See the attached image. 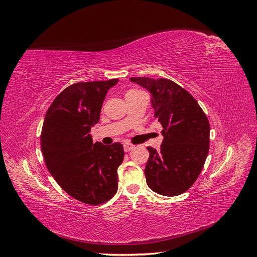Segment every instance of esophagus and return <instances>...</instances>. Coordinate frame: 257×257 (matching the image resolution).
<instances>
[{"label": "esophagus", "mask_w": 257, "mask_h": 257, "mask_svg": "<svg viewBox=\"0 0 257 257\" xmlns=\"http://www.w3.org/2000/svg\"><path fill=\"white\" fill-rule=\"evenodd\" d=\"M135 148V145L134 144H131V143H124L123 144V150H124V152H129V151H131Z\"/></svg>", "instance_id": "34e87169"}]
</instances>
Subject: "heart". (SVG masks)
<instances>
[{
    "mask_svg": "<svg viewBox=\"0 0 257 257\" xmlns=\"http://www.w3.org/2000/svg\"><path fill=\"white\" fill-rule=\"evenodd\" d=\"M131 91H137V90H129L128 92H131Z\"/></svg>",
    "mask_w": 257,
    "mask_h": 257,
    "instance_id": "obj_1",
    "label": "heart"
}]
</instances>
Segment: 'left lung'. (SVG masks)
<instances>
[{
    "label": "left lung",
    "mask_w": 257,
    "mask_h": 257,
    "mask_svg": "<svg viewBox=\"0 0 257 257\" xmlns=\"http://www.w3.org/2000/svg\"><path fill=\"white\" fill-rule=\"evenodd\" d=\"M152 93L155 118L163 124L160 151L149 146L145 167L149 187L164 196H179L192 186L206 163L210 123L196 99L167 78L131 77Z\"/></svg>",
    "instance_id": "obj_1"
}]
</instances>
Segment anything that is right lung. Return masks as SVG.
Here are the masks:
<instances>
[{"label": "right lung", "mask_w": 257, "mask_h": 257, "mask_svg": "<svg viewBox=\"0 0 257 257\" xmlns=\"http://www.w3.org/2000/svg\"><path fill=\"white\" fill-rule=\"evenodd\" d=\"M117 82L70 85L48 107L42 128L41 148L48 171L70 196L91 206L108 201L118 188L122 145L93 143L90 136L106 92Z\"/></svg>", "instance_id": "1"}]
</instances>
